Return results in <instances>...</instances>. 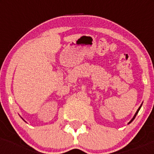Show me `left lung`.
Instances as JSON below:
<instances>
[{
    "instance_id": "1",
    "label": "left lung",
    "mask_w": 154,
    "mask_h": 154,
    "mask_svg": "<svg viewBox=\"0 0 154 154\" xmlns=\"http://www.w3.org/2000/svg\"><path fill=\"white\" fill-rule=\"evenodd\" d=\"M142 104H143V103H142ZM142 104H141V105H140V106L139 107V109H137V112H136L135 115L133 116V118H132V119H131V120H130V122H129V123H128V124H130V123H132V122H133V119H135V117H136V116H137V113H138V112H139V111H140V109L141 106H142Z\"/></svg>"
}]
</instances>
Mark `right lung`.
Masks as SVG:
<instances>
[{"mask_svg": "<svg viewBox=\"0 0 154 154\" xmlns=\"http://www.w3.org/2000/svg\"><path fill=\"white\" fill-rule=\"evenodd\" d=\"M22 119H23V120H24V119H23V118H22ZM25 122H26V121H25Z\"/></svg>", "mask_w": 154, "mask_h": 154, "instance_id": "add662e5", "label": "right lung"}]
</instances>
